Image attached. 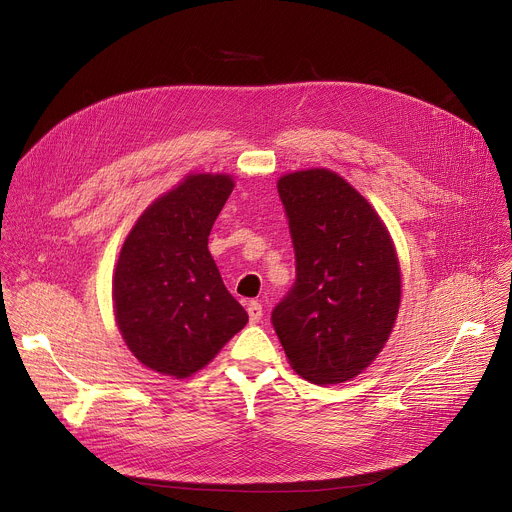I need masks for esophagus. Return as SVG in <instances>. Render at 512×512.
Listing matches in <instances>:
<instances>
[{"instance_id":"34e87169","label":"esophagus","mask_w":512,"mask_h":512,"mask_svg":"<svg viewBox=\"0 0 512 512\" xmlns=\"http://www.w3.org/2000/svg\"><path fill=\"white\" fill-rule=\"evenodd\" d=\"M247 312H249V320L251 324H257L263 318V308L259 302H249L247 304Z\"/></svg>"}]
</instances>
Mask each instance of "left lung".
<instances>
[{
	"instance_id": "left-lung-1",
	"label": "left lung",
	"mask_w": 512,
	"mask_h": 512,
	"mask_svg": "<svg viewBox=\"0 0 512 512\" xmlns=\"http://www.w3.org/2000/svg\"><path fill=\"white\" fill-rule=\"evenodd\" d=\"M296 251V283L271 314L300 377L338 385L385 348L401 304V267L373 204L326 168L277 180Z\"/></svg>"
}]
</instances>
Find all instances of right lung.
<instances>
[{"label": "right lung", "mask_w": 512, "mask_h": 512, "mask_svg": "<svg viewBox=\"0 0 512 512\" xmlns=\"http://www.w3.org/2000/svg\"><path fill=\"white\" fill-rule=\"evenodd\" d=\"M235 188L229 174H188L141 212L113 269V312L131 354L160 375L204 369L249 322L208 251Z\"/></svg>", "instance_id": "add662e5"}]
</instances>
